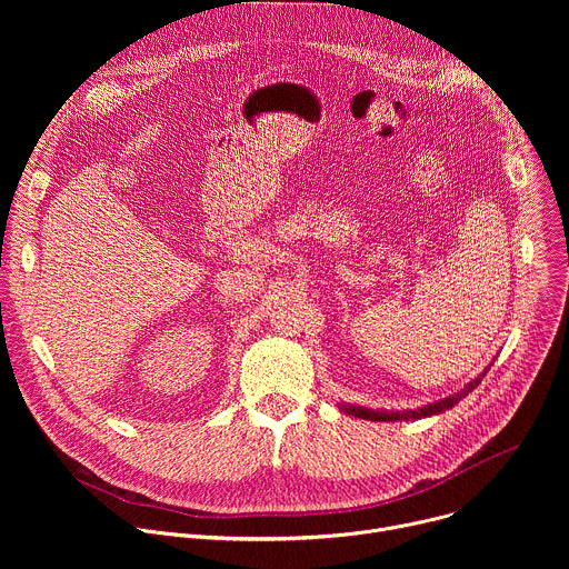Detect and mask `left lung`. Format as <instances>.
<instances>
[{
  "label": "left lung",
  "mask_w": 569,
  "mask_h": 569,
  "mask_svg": "<svg viewBox=\"0 0 569 569\" xmlns=\"http://www.w3.org/2000/svg\"><path fill=\"white\" fill-rule=\"evenodd\" d=\"M491 369V365L486 367L477 378H472L470 382L463 385V389L446 396V398H439L435 402H428L423 405V408H417V410H400V412H391V410H371V408H362V405H351V402H340V410L345 415H351V417H358V419H367V421H419V419H428V417H437V415H443L446 410H452L455 405L466 398L479 382L481 378L486 376V371Z\"/></svg>",
  "instance_id": "8db88e82"
}]
</instances>
